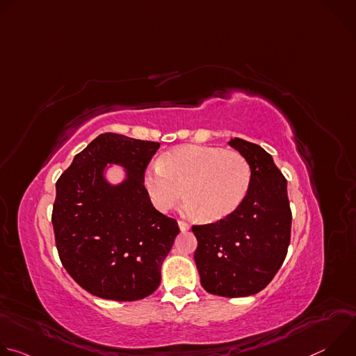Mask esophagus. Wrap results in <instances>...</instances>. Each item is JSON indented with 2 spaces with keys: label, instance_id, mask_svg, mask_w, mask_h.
I'll return each instance as SVG.
<instances>
[{
  "label": "esophagus",
  "instance_id": "34e87169",
  "mask_svg": "<svg viewBox=\"0 0 356 356\" xmlns=\"http://www.w3.org/2000/svg\"><path fill=\"white\" fill-rule=\"evenodd\" d=\"M177 224H179V228H180L181 232H186V231L190 229V225H188L186 221H179Z\"/></svg>",
  "mask_w": 356,
  "mask_h": 356
}]
</instances>
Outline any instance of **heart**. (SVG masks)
I'll return each mask as SVG.
<instances>
[{"instance_id": "heart-1", "label": "heart", "mask_w": 356, "mask_h": 356, "mask_svg": "<svg viewBox=\"0 0 356 356\" xmlns=\"http://www.w3.org/2000/svg\"><path fill=\"white\" fill-rule=\"evenodd\" d=\"M250 181V165L238 152L198 145L165 152L159 163L149 165L142 175V186L158 211L172 210L184 193L183 211L206 221L231 216L246 198Z\"/></svg>"}]
</instances>
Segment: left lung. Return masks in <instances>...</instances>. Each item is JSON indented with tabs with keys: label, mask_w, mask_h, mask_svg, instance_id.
Wrapping results in <instances>:
<instances>
[{
	"label": "left lung",
	"mask_w": 356,
	"mask_h": 356,
	"mask_svg": "<svg viewBox=\"0 0 356 356\" xmlns=\"http://www.w3.org/2000/svg\"><path fill=\"white\" fill-rule=\"evenodd\" d=\"M228 145L249 162L250 188L228 217L193 225L194 262L201 286L221 297H246L265 289L280 269L290 243L287 181L268 152L232 138Z\"/></svg>",
	"instance_id": "1"
}]
</instances>
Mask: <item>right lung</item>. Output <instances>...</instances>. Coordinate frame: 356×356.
<instances>
[{
    "label": "right lung",
    "mask_w": 356,
    "mask_h": 356,
    "mask_svg": "<svg viewBox=\"0 0 356 356\" xmlns=\"http://www.w3.org/2000/svg\"><path fill=\"white\" fill-rule=\"evenodd\" d=\"M159 142L101 134L77 154L56 183L52 224L60 261L88 293L114 301L147 297L180 232L152 204L142 175ZM118 165L123 179L111 182Z\"/></svg>",
    "instance_id": "add662e5"
}]
</instances>
